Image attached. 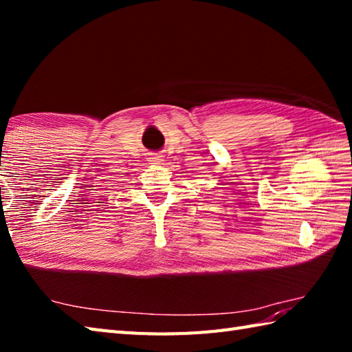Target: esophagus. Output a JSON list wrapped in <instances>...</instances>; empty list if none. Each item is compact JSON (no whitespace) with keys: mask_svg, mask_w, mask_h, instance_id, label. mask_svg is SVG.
<instances>
[{"mask_svg":"<svg viewBox=\"0 0 352 352\" xmlns=\"http://www.w3.org/2000/svg\"><path fill=\"white\" fill-rule=\"evenodd\" d=\"M148 162H149V164H163V159H162L160 154L151 155V157H149V159H148Z\"/></svg>","mask_w":352,"mask_h":352,"instance_id":"34e87169","label":"esophagus"}]
</instances>
